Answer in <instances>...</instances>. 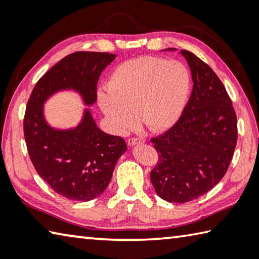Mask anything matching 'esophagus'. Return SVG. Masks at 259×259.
<instances>
[{
    "instance_id": "1",
    "label": "esophagus",
    "mask_w": 259,
    "mask_h": 259,
    "mask_svg": "<svg viewBox=\"0 0 259 259\" xmlns=\"http://www.w3.org/2000/svg\"><path fill=\"white\" fill-rule=\"evenodd\" d=\"M144 142H145V139L143 137H130L128 139L129 145H137V144H143Z\"/></svg>"
}]
</instances>
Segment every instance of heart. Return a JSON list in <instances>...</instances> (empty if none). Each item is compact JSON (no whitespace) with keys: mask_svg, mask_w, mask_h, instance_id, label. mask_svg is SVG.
Masks as SVG:
<instances>
[{"mask_svg":"<svg viewBox=\"0 0 259 259\" xmlns=\"http://www.w3.org/2000/svg\"><path fill=\"white\" fill-rule=\"evenodd\" d=\"M190 84V73L179 61L140 57L114 71L98 104L116 133L133 128L136 115L147 129L164 131L181 116Z\"/></svg>","mask_w":259,"mask_h":259,"instance_id":"obj_1","label":"heart"}]
</instances>
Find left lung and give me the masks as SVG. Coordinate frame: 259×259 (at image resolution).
<instances>
[{
    "label": "left lung",
    "instance_id": "1",
    "mask_svg": "<svg viewBox=\"0 0 259 259\" xmlns=\"http://www.w3.org/2000/svg\"><path fill=\"white\" fill-rule=\"evenodd\" d=\"M190 65L193 90L176 123L151 138L159 160L151 171L155 192L168 202L198 199L229 169L238 142V121L221 78L193 52L182 50Z\"/></svg>",
    "mask_w": 259,
    "mask_h": 259
}]
</instances>
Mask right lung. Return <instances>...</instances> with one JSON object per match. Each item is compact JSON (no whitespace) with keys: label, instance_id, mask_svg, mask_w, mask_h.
<instances>
[{"label":"right lung","instance_id":"right-lung-1","mask_svg":"<svg viewBox=\"0 0 259 259\" xmlns=\"http://www.w3.org/2000/svg\"><path fill=\"white\" fill-rule=\"evenodd\" d=\"M115 56L76 51L64 57L36 82L26 106L24 136L30 161L52 190L69 200L90 201L102 194L126 144L100 130L89 111L75 129H52L43 117V103L56 91L72 88L85 104H94L100 73Z\"/></svg>","mask_w":259,"mask_h":259}]
</instances>
